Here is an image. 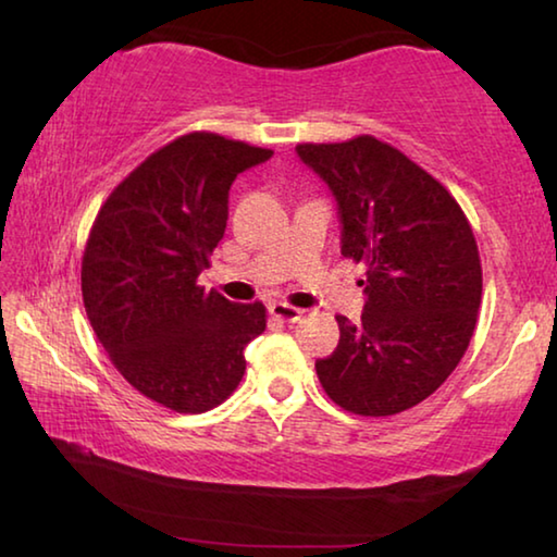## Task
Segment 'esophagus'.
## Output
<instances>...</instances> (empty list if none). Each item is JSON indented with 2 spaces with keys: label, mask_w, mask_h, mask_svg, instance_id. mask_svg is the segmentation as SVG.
Instances as JSON below:
<instances>
[{
  "label": "esophagus",
  "mask_w": 557,
  "mask_h": 557,
  "mask_svg": "<svg viewBox=\"0 0 557 557\" xmlns=\"http://www.w3.org/2000/svg\"><path fill=\"white\" fill-rule=\"evenodd\" d=\"M270 314L275 317V319H280V322L295 324V322H299L301 314H305V309L292 307V305H287V301H272V305H270Z\"/></svg>",
  "instance_id": "obj_1"
}]
</instances>
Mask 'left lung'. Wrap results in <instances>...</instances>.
I'll return each instance as SVG.
<instances>
[{"label": "left lung", "mask_w": 557, "mask_h": 557, "mask_svg": "<svg viewBox=\"0 0 557 557\" xmlns=\"http://www.w3.org/2000/svg\"><path fill=\"white\" fill-rule=\"evenodd\" d=\"M332 188L342 256L366 265L361 322L338 314L317 375L344 410L385 418L430 398L457 369L482 301V260L465 211L400 149L371 135L297 145Z\"/></svg>", "instance_id": "left-lung-1"}]
</instances>
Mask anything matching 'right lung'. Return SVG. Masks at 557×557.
<instances>
[{
	"mask_svg": "<svg viewBox=\"0 0 557 557\" xmlns=\"http://www.w3.org/2000/svg\"><path fill=\"white\" fill-rule=\"evenodd\" d=\"M272 149L188 132L112 188L83 252L92 332L125 381L174 412H206L238 388L262 301L199 285L228 221V191Z\"/></svg>",
	"mask_w": 557,
	"mask_h": 557,
	"instance_id": "add662e5",
	"label": "right lung"
}]
</instances>
